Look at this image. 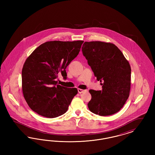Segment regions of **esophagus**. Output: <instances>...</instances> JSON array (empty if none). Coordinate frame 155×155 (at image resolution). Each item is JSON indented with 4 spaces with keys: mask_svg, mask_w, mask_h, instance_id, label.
<instances>
[{
    "mask_svg": "<svg viewBox=\"0 0 155 155\" xmlns=\"http://www.w3.org/2000/svg\"><path fill=\"white\" fill-rule=\"evenodd\" d=\"M84 91H86V90H84V89H82L78 88V92L79 94H81L82 92H84Z\"/></svg>",
    "mask_w": 155,
    "mask_h": 155,
    "instance_id": "1",
    "label": "esophagus"
}]
</instances>
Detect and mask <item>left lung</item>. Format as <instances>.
<instances>
[{"label": "left lung", "instance_id": "1", "mask_svg": "<svg viewBox=\"0 0 155 155\" xmlns=\"http://www.w3.org/2000/svg\"><path fill=\"white\" fill-rule=\"evenodd\" d=\"M82 51L97 80L103 82L102 91H89L92 96L88 103L89 110L102 116L116 113L130 95L131 70L129 62L118 48L110 42H85Z\"/></svg>", "mask_w": 155, "mask_h": 155}]
</instances>
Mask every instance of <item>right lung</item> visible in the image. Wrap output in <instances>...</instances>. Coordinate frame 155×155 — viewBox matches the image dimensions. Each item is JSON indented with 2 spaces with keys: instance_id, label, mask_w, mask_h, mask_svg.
Returning <instances> with one entry per match:
<instances>
[{
  "instance_id": "obj_1",
  "label": "right lung",
  "mask_w": 155,
  "mask_h": 155,
  "mask_svg": "<svg viewBox=\"0 0 155 155\" xmlns=\"http://www.w3.org/2000/svg\"><path fill=\"white\" fill-rule=\"evenodd\" d=\"M83 41L46 42L26 59L22 69L23 96L31 109L48 118L66 112L78 93L56 81L59 74L66 78L67 67L80 51Z\"/></svg>"
}]
</instances>
